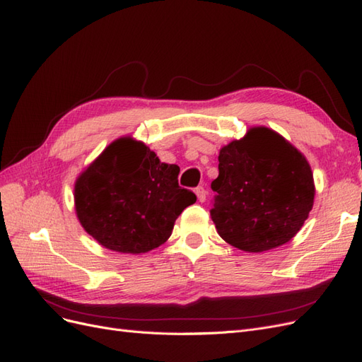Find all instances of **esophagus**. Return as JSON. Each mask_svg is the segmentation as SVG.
<instances>
[{
  "label": "esophagus",
  "instance_id": "esophagus-1",
  "mask_svg": "<svg viewBox=\"0 0 362 362\" xmlns=\"http://www.w3.org/2000/svg\"><path fill=\"white\" fill-rule=\"evenodd\" d=\"M195 194H197L199 202L203 203L206 200V195H208V191H206L203 187H199V188H195Z\"/></svg>",
  "mask_w": 362,
  "mask_h": 362
}]
</instances>
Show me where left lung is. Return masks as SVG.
Instances as JSON below:
<instances>
[{"label": "left lung", "instance_id": "1", "mask_svg": "<svg viewBox=\"0 0 362 362\" xmlns=\"http://www.w3.org/2000/svg\"><path fill=\"white\" fill-rule=\"evenodd\" d=\"M211 216L221 238L261 253L291 241L314 204L311 165L277 132L252 127L220 150Z\"/></svg>", "mask_w": 362, "mask_h": 362}]
</instances>
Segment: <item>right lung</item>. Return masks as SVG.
<instances>
[{"mask_svg":"<svg viewBox=\"0 0 362 362\" xmlns=\"http://www.w3.org/2000/svg\"><path fill=\"white\" fill-rule=\"evenodd\" d=\"M179 171L141 141H113L76 180L77 218L105 249L132 255L156 249L197 200L179 187Z\"/></svg>","mask_w":362,"mask_h":362,"instance_id":"1","label":"right lung"}]
</instances>
